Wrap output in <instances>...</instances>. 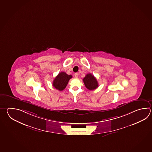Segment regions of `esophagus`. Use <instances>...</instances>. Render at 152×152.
<instances>
[{
    "label": "esophagus",
    "instance_id": "esophagus-1",
    "mask_svg": "<svg viewBox=\"0 0 152 152\" xmlns=\"http://www.w3.org/2000/svg\"><path fill=\"white\" fill-rule=\"evenodd\" d=\"M75 78H78L77 73H75Z\"/></svg>",
    "mask_w": 152,
    "mask_h": 152
}]
</instances>
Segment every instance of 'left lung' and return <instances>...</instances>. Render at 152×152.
I'll list each match as a JSON object with an SVG mask.
<instances>
[{
    "mask_svg": "<svg viewBox=\"0 0 152 152\" xmlns=\"http://www.w3.org/2000/svg\"><path fill=\"white\" fill-rule=\"evenodd\" d=\"M84 83L88 90H93L96 89L99 87V83L96 78L91 74H88L83 79Z\"/></svg>",
    "mask_w": 152,
    "mask_h": 152,
    "instance_id": "1",
    "label": "left lung"
}]
</instances>
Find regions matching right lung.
<instances>
[{
    "mask_svg": "<svg viewBox=\"0 0 152 152\" xmlns=\"http://www.w3.org/2000/svg\"><path fill=\"white\" fill-rule=\"evenodd\" d=\"M71 78V75L66 74L65 72H61L53 81V87L57 90L62 91L66 87L69 81Z\"/></svg>",
    "mask_w": 152,
    "mask_h": 152,
    "instance_id": "obj_1",
    "label": "right lung"
}]
</instances>
